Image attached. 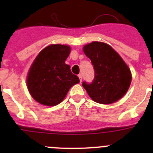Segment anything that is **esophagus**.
<instances>
[{"instance_id":"1","label":"esophagus","mask_w":153,"mask_h":153,"mask_svg":"<svg viewBox=\"0 0 153 153\" xmlns=\"http://www.w3.org/2000/svg\"><path fill=\"white\" fill-rule=\"evenodd\" d=\"M78 78H79V79H80V81H82V75H81V74H79V75H78Z\"/></svg>"}]
</instances>
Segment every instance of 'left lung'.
I'll use <instances>...</instances> for the list:
<instances>
[{"instance_id": "1", "label": "left lung", "mask_w": 153, "mask_h": 153, "mask_svg": "<svg viewBox=\"0 0 153 153\" xmlns=\"http://www.w3.org/2000/svg\"><path fill=\"white\" fill-rule=\"evenodd\" d=\"M95 70L91 84H82L89 96L97 103L109 104L126 93L132 81L130 69L121 57L105 43L93 41L83 48Z\"/></svg>"}]
</instances>
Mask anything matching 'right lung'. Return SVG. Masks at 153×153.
<instances>
[{
  "instance_id": "obj_1",
  "label": "right lung",
  "mask_w": 153,
  "mask_h": 153,
  "mask_svg": "<svg viewBox=\"0 0 153 153\" xmlns=\"http://www.w3.org/2000/svg\"><path fill=\"white\" fill-rule=\"evenodd\" d=\"M70 51L67 45L52 44L35 58L29 70L27 84L29 93L37 102L45 106L58 105L69 89L80 82L65 64Z\"/></svg>"
}]
</instances>
